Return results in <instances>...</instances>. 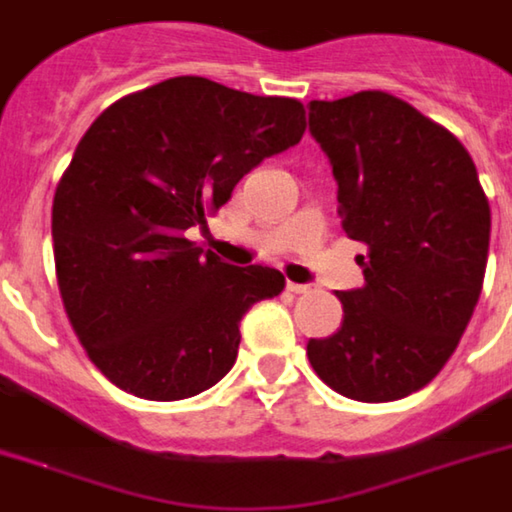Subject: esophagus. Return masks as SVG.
<instances>
[{
    "mask_svg": "<svg viewBox=\"0 0 512 512\" xmlns=\"http://www.w3.org/2000/svg\"><path fill=\"white\" fill-rule=\"evenodd\" d=\"M287 290L295 292V295H303L310 290V285H300V282H287Z\"/></svg>",
    "mask_w": 512,
    "mask_h": 512,
    "instance_id": "1",
    "label": "esophagus"
}]
</instances>
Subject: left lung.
Wrapping results in <instances>:
<instances>
[{"label":"left lung","mask_w":512,"mask_h":512,"mask_svg":"<svg viewBox=\"0 0 512 512\" xmlns=\"http://www.w3.org/2000/svg\"><path fill=\"white\" fill-rule=\"evenodd\" d=\"M308 108L342 227L368 246L357 261L365 285L336 292L342 326L310 339L308 360L347 399H404L443 370L469 326L487 269L489 202L464 144L404 100L362 90Z\"/></svg>","instance_id":"1"}]
</instances>
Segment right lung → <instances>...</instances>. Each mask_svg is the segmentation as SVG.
Returning a JSON list of instances; mask_svg holds the SVG:
<instances>
[{
    "label": "right lung",
    "instance_id": "obj_1",
    "mask_svg": "<svg viewBox=\"0 0 512 512\" xmlns=\"http://www.w3.org/2000/svg\"><path fill=\"white\" fill-rule=\"evenodd\" d=\"M303 131L300 100L207 77L126 95L85 131L54 196L56 279L74 334L121 391L178 401L230 373L240 318L285 277L225 264L186 230Z\"/></svg>",
    "mask_w": 512,
    "mask_h": 512
}]
</instances>
